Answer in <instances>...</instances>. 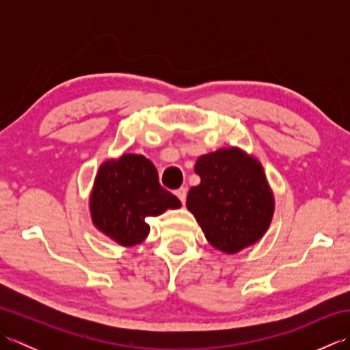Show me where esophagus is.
Returning <instances> with one entry per match:
<instances>
[{"mask_svg":"<svg viewBox=\"0 0 350 350\" xmlns=\"http://www.w3.org/2000/svg\"><path fill=\"white\" fill-rule=\"evenodd\" d=\"M174 194H176V197L177 198H179L180 200V202L182 203H185V200H187V194H188V189L187 188H179V189H177L176 192H174Z\"/></svg>","mask_w":350,"mask_h":350,"instance_id":"1","label":"esophagus"}]
</instances>
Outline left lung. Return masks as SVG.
<instances>
[{
    "label": "left lung",
    "instance_id": "8db88e82",
    "mask_svg": "<svg viewBox=\"0 0 350 350\" xmlns=\"http://www.w3.org/2000/svg\"><path fill=\"white\" fill-rule=\"evenodd\" d=\"M194 171L200 185L189 189L187 207L207 242L236 254L262 239L275 211L262 162L232 146L200 156Z\"/></svg>",
    "mask_w": 350,
    "mask_h": 350
}]
</instances>
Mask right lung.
<instances>
[{"label": "right lung", "mask_w": 350, "mask_h": 350, "mask_svg": "<svg viewBox=\"0 0 350 350\" xmlns=\"http://www.w3.org/2000/svg\"><path fill=\"white\" fill-rule=\"evenodd\" d=\"M179 198L159 185L158 170L143 154L103 161L88 198L93 226L122 247H135L150 233L148 217L179 209Z\"/></svg>", "instance_id": "1"}]
</instances>
